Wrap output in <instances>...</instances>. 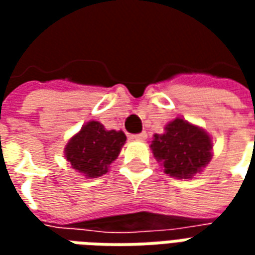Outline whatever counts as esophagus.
I'll return each mask as SVG.
<instances>
[{
  "label": "esophagus",
  "instance_id": "obj_1",
  "mask_svg": "<svg viewBox=\"0 0 255 255\" xmlns=\"http://www.w3.org/2000/svg\"><path fill=\"white\" fill-rule=\"evenodd\" d=\"M146 132H140V133H135V135H131V139H135V140H143L146 139Z\"/></svg>",
  "mask_w": 255,
  "mask_h": 255
}]
</instances>
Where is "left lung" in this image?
I'll return each instance as SVG.
<instances>
[{"mask_svg":"<svg viewBox=\"0 0 255 255\" xmlns=\"http://www.w3.org/2000/svg\"><path fill=\"white\" fill-rule=\"evenodd\" d=\"M150 147L166 175L176 179H190L212 160L210 136L179 117L166 126L165 133H155Z\"/></svg>","mask_w":255,"mask_h":255,"instance_id":"obj_1","label":"left lung"}]
</instances>
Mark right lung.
<instances>
[{"instance_id":"right-lung-1","label":"right lung","mask_w":255,"mask_h":255,"mask_svg":"<svg viewBox=\"0 0 255 255\" xmlns=\"http://www.w3.org/2000/svg\"><path fill=\"white\" fill-rule=\"evenodd\" d=\"M126 140L123 131H106L101 123L90 122L68 142L65 157L84 176L100 177L116 160Z\"/></svg>"}]
</instances>
